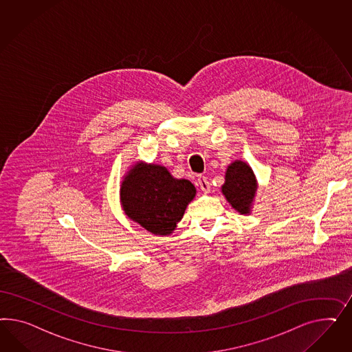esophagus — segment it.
<instances>
[{
	"label": "esophagus",
	"mask_w": 352,
	"mask_h": 352,
	"mask_svg": "<svg viewBox=\"0 0 352 352\" xmlns=\"http://www.w3.org/2000/svg\"><path fill=\"white\" fill-rule=\"evenodd\" d=\"M197 183H199L201 191L205 192V193H208V192L210 191V183H209L208 178H206L205 175H199Z\"/></svg>",
	"instance_id": "esophagus-1"
}]
</instances>
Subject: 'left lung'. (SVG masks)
I'll return each mask as SVG.
<instances>
[{"label": "left lung", "instance_id": "1", "mask_svg": "<svg viewBox=\"0 0 352 352\" xmlns=\"http://www.w3.org/2000/svg\"><path fill=\"white\" fill-rule=\"evenodd\" d=\"M256 191L254 173L243 161H234L226 173V182L222 186L227 201L239 213L248 214Z\"/></svg>", "mask_w": 352, "mask_h": 352}]
</instances>
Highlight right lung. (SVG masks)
Listing matches in <instances>:
<instances>
[{
  "label": "right lung",
  "mask_w": 352,
  "mask_h": 352,
  "mask_svg": "<svg viewBox=\"0 0 352 352\" xmlns=\"http://www.w3.org/2000/svg\"><path fill=\"white\" fill-rule=\"evenodd\" d=\"M196 195L187 179H175L160 165L137 164L121 186V203L129 218L155 234H169Z\"/></svg>",
  "instance_id": "add662e5"
}]
</instances>
